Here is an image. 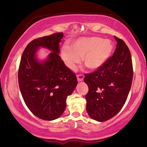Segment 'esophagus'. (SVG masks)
I'll return each instance as SVG.
<instances>
[{
	"label": "esophagus",
	"mask_w": 147,
	"mask_h": 147,
	"mask_svg": "<svg viewBox=\"0 0 147 147\" xmlns=\"http://www.w3.org/2000/svg\"><path fill=\"white\" fill-rule=\"evenodd\" d=\"M77 80H78V82H82V81H83L84 76L83 75H78L77 76Z\"/></svg>",
	"instance_id": "esophagus-1"
}]
</instances>
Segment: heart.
Segmentation results:
<instances>
[{
	"label": "heart",
	"mask_w": 147,
	"mask_h": 147,
	"mask_svg": "<svg viewBox=\"0 0 147 147\" xmlns=\"http://www.w3.org/2000/svg\"><path fill=\"white\" fill-rule=\"evenodd\" d=\"M113 45L109 39L99 36L81 37L70 45H64L61 55L65 65L71 70L75 68L82 58L84 65L92 70H98L110 58Z\"/></svg>",
	"instance_id": "1"
}]
</instances>
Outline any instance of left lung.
I'll use <instances>...</instances> for the list:
<instances>
[{
	"label": "left lung",
	"mask_w": 147,
	"mask_h": 147,
	"mask_svg": "<svg viewBox=\"0 0 147 147\" xmlns=\"http://www.w3.org/2000/svg\"><path fill=\"white\" fill-rule=\"evenodd\" d=\"M113 55L92 73L85 74L84 81L88 86L86 95L88 115L104 122L116 115L125 104L133 80L131 52L120 38Z\"/></svg>",
	"instance_id": "1"
}]
</instances>
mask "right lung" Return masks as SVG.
<instances>
[{"instance_id":"add662e5","label":"right lung","mask_w":147,"mask_h":147,"mask_svg":"<svg viewBox=\"0 0 147 147\" xmlns=\"http://www.w3.org/2000/svg\"><path fill=\"white\" fill-rule=\"evenodd\" d=\"M63 37L61 32L33 40L20 62L18 79L22 97L30 111L43 120H54L63 113L67 97L77 85L75 74L59 55ZM41 47L51 51L43 60L37 55Z\"/></svg>"}]
</instances>
